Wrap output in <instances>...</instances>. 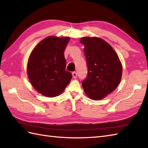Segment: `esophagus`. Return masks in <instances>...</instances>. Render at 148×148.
I'll return each instance as SVG.
<instances>
[{
  "label": "esophagus",
  "mask_w": 148,
  "mask_h": 148,
  "mask_svg": "<svg viewBox=\"0 0 148 148\" xmlns=\"http://www.w3.org/2000/svg\"><path fill=\"white\" fill-rule=\"evenodd\" d=\"M72 76H73L74 78H76L77 77V73H76V72H72Z\"/></svg>",
  "instance_id": "obj_1"
}]
</instances>
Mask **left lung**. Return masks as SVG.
Returning <instances> with one entry per match:
<instances>
[{
  "label": "left lung",
  "instance_id": "left-lung-1",
  "mask_svg": "<svg viewBox=\"0 0 148 148\" xmlns=\"http://www.w3.org/2000/svg\"><path fill=\"white\" fill-rule=\"evenodd\" d=\"M88 66L86 78L82 82L84 91L91 99L99 100L112 92L119 85L122 65L111 46L98 37L80 39Z\"/></svg>",
  "mask_w": 148,
  "mask_h": 148
}]
</instances>
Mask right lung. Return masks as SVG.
Returning a JSON list of instances; mask_svg holds the SVG:
<instances>
[{"label": "right lung", "instance_id": "add662e5", "mask_svg": "<svg viewBox=\"0 0 148 148\" xmlns=\"http://www.w3.org/2000/svg\"><path fill=\"white\" fill-rule=\"evenodd\" d=\"M69 39L68 37H48L30 53L27 64L28 77L34 88L46 97L59 95L72 79V74L65 71L64 55Z\"/></svg>", "mask_w": 148, "mask_h": 148}]
</instances>
